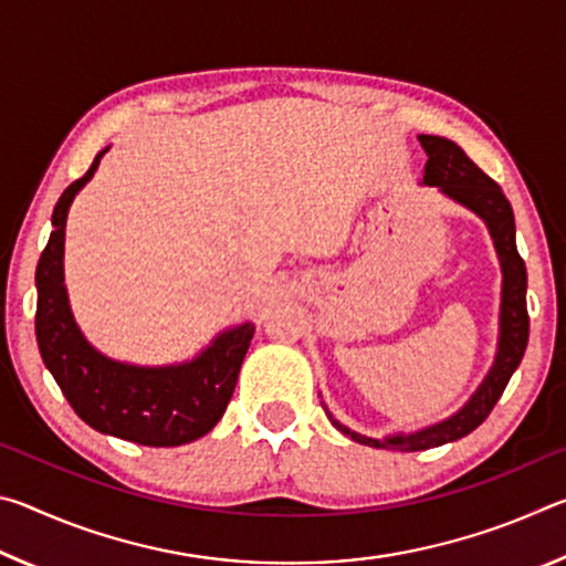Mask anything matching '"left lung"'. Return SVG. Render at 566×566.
Listing matches in <instances>:
<instances>
[{"label": "left lung", "instance_id": "1", "mask_svg": "<svg viewBox=\"0 0 566 566\" xmlns=\"http://www.w3.org/2000/svg\"><path fill=\"white\" fill-rule=\"evenodd\" d=\"M419 145L427 151V165L421 185L437 187L447 199L462 205L469 212H474L490 229V237L496 249V260L502 266V302H500V334H496L494 361L482 385L474 389L454 415L427 424L415 432H397L385 439L364 437L354 432L339 419H334L327 405H322L334 427L342 434L352 437L354 442L377 447V449H399V452H421V449L442 447L482 424L490 417L496 401H500L504 387L510 385L512 375L520 367L524 357L526 339H530V314H526V266L516 252V229L514 212L510 199L504 197L502 187L496 185L479 169L472 159L464 155L462 147H457L452 139L434 137V134H419Z\"/></svg>", "mask_w": 566, "mask_h": 566}]
</instances>
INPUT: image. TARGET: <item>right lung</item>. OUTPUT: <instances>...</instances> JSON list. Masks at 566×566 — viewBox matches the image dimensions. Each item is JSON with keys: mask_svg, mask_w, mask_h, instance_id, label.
Masks as SVG:
<instances>
[{"mask_svg": "<svg viewBox=\"0 0 566 566\" xmlns=\"http://www.w3.org/2000/svg\"><path fill=\"white\" fill-rule=\"evenodd\" d=\"M107 151L64 189L52 212L50 242L36 264V344L62 395L92 429L145 447L189 444L222 419L254 324L227 327L197 357L159 367L112 359L84 337L64 284V227L74 197Z\"/></svg>", "mask_w": 566, "mask_h": 566, "instance_id": "right-lung-1", "label": "right lung"}]
</instances>
